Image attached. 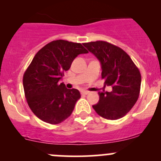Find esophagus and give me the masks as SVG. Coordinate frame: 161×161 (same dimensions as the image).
I'll list each match as a JSON object with an SVG mask.
<instances>
[{"label":"esophagus","mask_w":161,"mask_h":161,"mask_svg":"<svg viewBox=\"0 0 161 161\" xmlns=\"http://www.w3.org/2000/svg\"><path fill=\"white\" fill-rule=\"evenodd\" d=\"M89 91L87 90H82L81 91V94H82V95H87V94H89Z\"/></svg>","instance_id":"esophagus-1"}]
</instances>
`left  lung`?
<instances>
[{
	"mask_svg": "<svg viewBox=\"0 0 161 161\" xmlns=\"http://www.w3.org/2000/svg\"><path fill=\"white\" fill-rule=\"evenodd\" d=\"M101 64L104 85L111 92H99L100 100L92 108L102 118L117 120L124 117L137 101L141 74L129 55L121 48L106 41L83 43Z\"/></svg>",
	"mask_w": 161,
	"mask_h": 161,
	"instance_id": "obj_1",
	"label": "left lung"
}]
</instances>
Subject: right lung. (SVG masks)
<instances>
[{
	"label": "right lung",
	"instance_id": "1",
	"mask_svg": "<svg viewBox=\"0 0 161 161\" xmlns=\"http://www.w3.org/2000/svg\"><path fill=\"white\" fill-rule=\"evenodd\" d=\"M87 53L81 43L63 40H53L37 52L23 75L25 97L37 118L57 125L71 114L80 92L59 81L75 58Z\"/></svg>",
	"mask_w": 161,
	"mask_h": 161
}]
</instances>
